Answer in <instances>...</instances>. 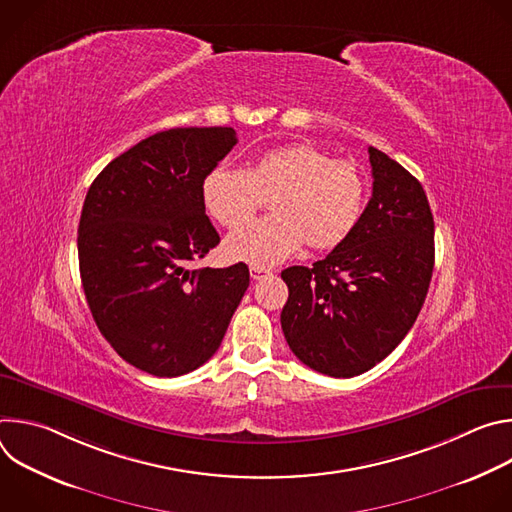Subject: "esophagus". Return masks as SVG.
Wrapping results in <instances>:
<instances>
[{"mask_svg": "<svg viewBox=\"0 0 512 512\" xmlns=\"http://www.w3.org/2000/svg\"><path fill=\"white\" fill-rule=\"evenodd\" d=\"M249 271H251V279L253 281H261V279H267L271 275V271L265 269V267H251Z\"/></svg>", "mask_w": 512, "mask_h": 512, "instance_id": "1", "label": "esophagus"}]
</instances>
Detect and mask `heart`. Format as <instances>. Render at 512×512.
<instances>
[{"label": "heart", "instance_id": "b5f03b06", "mask_svg": "<svg viewBox=\"0 0 512 512\" xmlns=\"http://www.w3.org/2000/svg\"><path fill=\"white\" fill-rule=\"evenodd\" d=\"M271 198L267 221L241 227L225 241L233 261L271 267L296 255L340 247L367 204V176L352 160L330 158L310 143H289L261 154L247 170L218 166L202 182L206 212L235 229Z\"/></svg>", "mask_w": 512, "mask_h": 512}]
</instances>
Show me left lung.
I'll return each instance as SVG.
<instances>
[{"label": "left lung", "mask_w": 512, "mask_h": 512, "mask_svg": "<svg viewBox=\"0 0 512 512\" xmlns=\"http://www.w3.org/2000/svg\"><path fill=\"white\" fill-rule=\"evenodd\" d=\"M373 196L354 233L314 267L281 271L285 340L306 367L336 379L367 373L415 324L433 273V214L423 186L369 148Z\"/></svg>", "instance_id": "8db88e82"}]
</instances>
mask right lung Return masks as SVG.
<instances>
[{
  "instance_id": "obj_1",
  "label": "right lung",
  "mask_w": 512,
  "mask_h": 512,
  "mask_svg": "<svg viewBox=\"0 0 512 512\" xmlns=\"http://www.w3.org/2000/svg\"><path fill=\"white\" fill-rule=\"evenodd\" d=\"M237 143L233 127H176L141 139L91 184L79 223L87 304L135 369L180 377L223 342L249 267L190 269L221 243L202 182Z\"/></svg>"
}]
</instances>
